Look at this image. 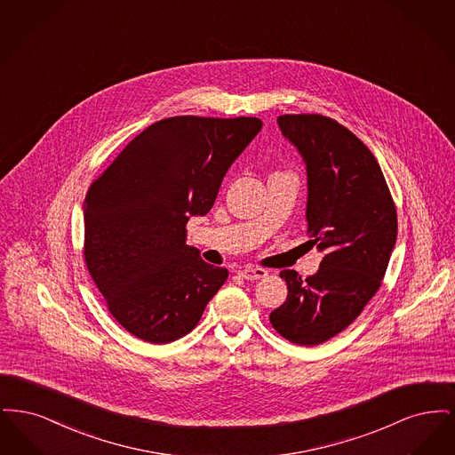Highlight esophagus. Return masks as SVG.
Returning <instances> with one entry per match:
<instances>
[{
  "label": "esophagus",
  "mask_w": 455,
  "mask_h": 455,
  "mask_svg": "<svg viewBox=\"0 0 455 455\" xmlns=\"http://www.w3.org/2000/svg\"><path fill=\"white\" fill-rule=\"evenodd\" d=\"M238 275L249 282H256L260 278H266L267 276V271L266 269H260V267H243L238 271Z\"/></svg>",
  "instance_id": "34e87169"
}]
</instances>
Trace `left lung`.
Segmentation results:
<instances>
[{"mask_svg": "<svg viewBox=\"0 0 455 455\" xmlns=\"http://www.w3.org/2000/svg\"><path fill=\"white\" fill-rule=\"evenodd\" d=\"M278 126L305 164L307 235L323 260L307 280L280 273L288 297L269 321L288 341L314 347L347 329L379 290L397 215L380 165L351 131L319 114L280 116Z\"/></svg>", "mask_w": 455, "mask_h": 455, "instance_id": "left-lung-1", "label": "left lung"}]
</instances>
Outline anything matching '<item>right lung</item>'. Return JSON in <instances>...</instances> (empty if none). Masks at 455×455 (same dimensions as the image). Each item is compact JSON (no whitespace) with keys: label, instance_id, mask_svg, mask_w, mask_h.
Masks as SVG:
<instances>
[{"label":"right lung","instance_id":"add662e5","mask_svg":"<svg viewBox=\"0 0 455 455\" xmlns=\"http://www.w3.org/2000/svg\"><path fill=\"white\" fill-rule=\"evenodd\" d=\"M256 117L179 116L138 134L88 189L85 260L116 321L164 345L199 323L228 271L186 245L232 164L256 138Z\"/></svg>","mask_w":455,"mask_h":455}]
</instances>
